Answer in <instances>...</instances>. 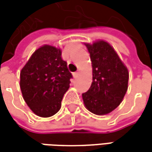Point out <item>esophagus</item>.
Returning <instances> with one entry per match:
<instances>
[{
  "label": "esophagus",
  "mask_w": 152,
  "mask_h": 152,
  "mask_svg": "<svg viewBox=\"0 0 152 152\" xmlns=\"http://www.w3.org/2000/svg\"><path fill=\"white\" fill-rule=\"evenodd\" d=\"M79 75V72L78 71V72H75V73H73V77L74 78H78Z\"/></svg>",
  "instance_id": "esophagus-1"
}]
</instances>
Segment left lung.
Listing matches in <instances>:
<instances>
[{
	"mask_svg": "<svg viewBox=\"0 0 152 152\" xmlns=\"http://www.w3.org/2000/svg\"><path fill=\"white\" fill-rule=\"evenodd\" d=\"M85 45L91 56L92 83L89 91L82 94L84 104L92 113L107 115L124 100L129 70L107 41L98 39Z\"/></svg>",
	"mask_w": 152,
	"mask_h": 152,
	"instance_id": "left-lung-1",
	"label": "left lung"
}]
</instances>
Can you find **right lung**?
<instances>
[{"instance_id":"1","label":"right lung","mask_w":152,"mask_h":152,"mask_svg":"<svg viewBox=\"0 0 152 152\" xmlns=\"http://www.w3.org/2000/svg\"><path fill=\"white\" fill-rule=\"evenodd\" d=\"M71 78L61 49L43 45L34 50L21 70L23 98L35 115L50 118L60 110Z\"/></svg>"}]
</instances>
